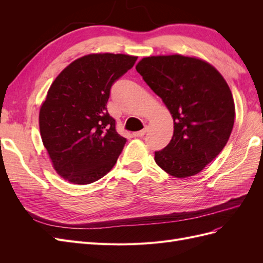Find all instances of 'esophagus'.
<instances>
[{"instance_id":"esophagus-1","label":"esophagus","mask_w":263,"mask_h":263,"mask_svg":"<svg viewBox=\"0 0 263 263\" xmlns=\"http://www.w3.org/2000/svg\"><path fill=\"white\" fill-rule=\"evenodd\" d=\"M146 133H147V128H144V129H141L139 132H135L133 135L135 137H144Z\"/></svg>"}]
</instances>
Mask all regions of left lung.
<instances>
[{"label":"left lung","instance_id":"8db88e82","mask_svg":"<svg viewBox=\"0 0 263 263\" xmlns=\"http://www.w3.org/2000/svg\"><path fill=\"white\" fill-rule=\"evenodd\" d=\"M137 72L170 110L173 136L155 161L174 178L201 172L224 149L235 103L222 76L209 62L181 54L142 58Z\"/></svg>","mask_w":263,"mask_h":263}]
</instances>
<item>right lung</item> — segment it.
<instances>
[{
	"mask_svg": "<svg viewBox=\"0 0 263 263\" xmlns=\"http://www.w3.org/2000/svg\"><path fill=\"white\" fill-rule=\"evenodd\" d=\"M137 57L91 53L63 69L39 112V129L54 170L73 184H90L115 165L126 144L107 112L110 87Z\"/></svg>",
	"mask_w": 263,
	"mask_h": 263,
	"instance_id": "obj_1",
	"label": "right lung"
}]
</instances>
